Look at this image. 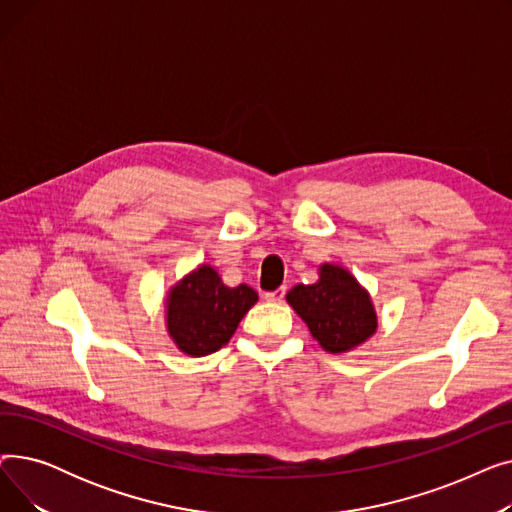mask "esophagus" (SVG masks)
Returning <instances> with one entry per match:
<instances>
[{
  "mask_svg": "<svg viewBox=\"0 0 512 512\" xmlns=\"http://www.w3.org/2000/svg\"><path fill=\"white\" fill-rule=\"evenodd\" d=\"M284 294H286V288H278V290H272V292H265V301L270 303H282L284 301Z\"/></svg>",
  "mask_w": 512,
  "mask_h": 512,
  "instance_id": "34e87169",
  "label": "esophagus"
}]
</instances>
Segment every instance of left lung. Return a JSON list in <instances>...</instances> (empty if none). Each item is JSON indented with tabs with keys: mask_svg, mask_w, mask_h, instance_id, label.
I'll return each mask as SVG.
<instances>
[{
	"mask_svg": "<svg viewBox=\"0 0 512 512\" xmlns=\"http://www.w3.org/2000/svg\"><path fill=\"white\" fill-rule=\"evenodd\" d=\"M317 274L315 284H297L288 290L286 303L326 353H351L378 332L371 294L338 263H321Z\"/></svg>",
	"mask_w": 512,
	"mask_h": 512,
	"instance_id": "1",
	"label": "left lung"
}]
</instances>
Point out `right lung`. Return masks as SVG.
Segmentation results:
<instances>
[{"mask_svg":"<svg viewBox=\"0 0 512 512\" xmlns=\"http://www.w3.org/2000/svg\"><path fill=\"white\" fill-rule=\"evenodd\" d=\"M257 301L251 286H226L215 267L201 263L168 290V336L182 355H211L228 344L240 319Z\"/></svg>","mask_w":512,"mask_h":512,"instance_id":"obj_1","label":"right lung"}]
</instances>
